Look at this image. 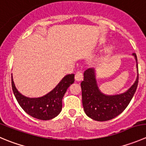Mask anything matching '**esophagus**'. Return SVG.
I'll list each match as a JSON object with an SVG mask.
<instances>
[{
	"label": "esophagus",
	"instance_id": "1",
	"mask_svg": "<svg viewBox=\"0 0 146 146\" xmlns=\"http://www.w3.org/2000/svg\"><path fill=\"white\" fill-rule=\"evenodd\" d=\"M83 78V72L81 70H78V71L76 72V75H75V79H76L77 81H80L82 80Z\"/></svg>",
	"mask_w": 146,
	"mask_h": 146
}]
</instances>
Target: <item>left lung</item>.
I'll list each match as a JSON object with an SVG mask.
<instances>
[{
	"label": "left lung",
	"instance_id": "obj_1",
	"mask_svg": "<svg viewBox=\"0 0 146 146\" xmlns=\"http://www.w3.org/2000/svg\"><path fill=\"white\" fill-rule=\"evenodd\" d=\"M133 55L138 61L136 54ZM83 75L84 79L80 83L83 109L88 116L97 121H109L121 114L128 106L138 87V69L134 84L128 91L116 96H106L99 90L93 69H87Z\"/></svg>",
	"mask_w": 146,
	"mask_h": 146
}]
</instances>
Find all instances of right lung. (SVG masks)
<instances>
[{
  "label": "right lung",
  "instance_id": "right-lung-1",
  "mask_svg": "<svg viewBox=\"0 0 146 146\" xmlns=\"http://www.w3.org/2000/svg\"><path fill=\"white\" fill-rule=\"evenodd\" d=\"M74 83V74L65 76L52 91L37 98H30L18 91L11 76L14 96L21 107L31 116L39 120H50L57 116L62 110V99L68 88Z\"/></svg>",
  "mask_w": 146,
  "mask_h": 146
}]
</instances>
